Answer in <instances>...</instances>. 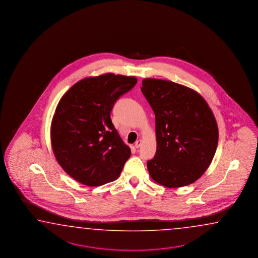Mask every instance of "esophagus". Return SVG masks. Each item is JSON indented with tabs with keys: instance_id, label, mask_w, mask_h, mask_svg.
<instances>
[{
	"instance_id": "esophagus-1",
	"label": "esophagus",
	"mask_w": 258,
	"mask_h": 258,
	"mask_svg": "<svg viewBox=\"0 0 258 258\" xmlns=\"http://www.w3.org/2000/svg\"><path fill=\"white\" fill-rule=\"evenodd\" d=\"M142 145V140H137V142H136V144H135V147H136V148H139V147H141Z\"/></svg>"
}]
</instances>
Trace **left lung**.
Here are the masks:
<instances>
[{"instance_id": "obj_1", "label": "left lung", "mask_w": 258, "mask_h": 258, "mask_svg": "<svg viewBox=\"0 0 258 258\" xmlns=\"http://www.w3.org/2000/svg\"><path fill=\"white\" fill-rule=\"evenodd\" d=\"M156 115L157 152L147 161L152 178L167 187L187 186L202 177L217 148V122L197 91L157 79L142 81Z\"/></svg>"}]
</instances>
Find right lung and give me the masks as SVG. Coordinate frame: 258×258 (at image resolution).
I'll use <instances>...</instances> for the list:
<instances>
[{
	"label": "right lung",
	"mask_w": 258,
	"mask_h": 258,
	"mask_svg": "<svg viewBox=\"0 0 258 258\" xmlns=\"http://www.w3.org/2000/svg\"><path fill=\"white\" fill-rule=\"evenodd\" d=\"M136 77L107 73L77 82L61 98L51 123L56 161L71 177L96 187L115 180L131 156L111 120L117 100Z\"/></svg>",
	"instance_id": "1"
}]
</instances>
